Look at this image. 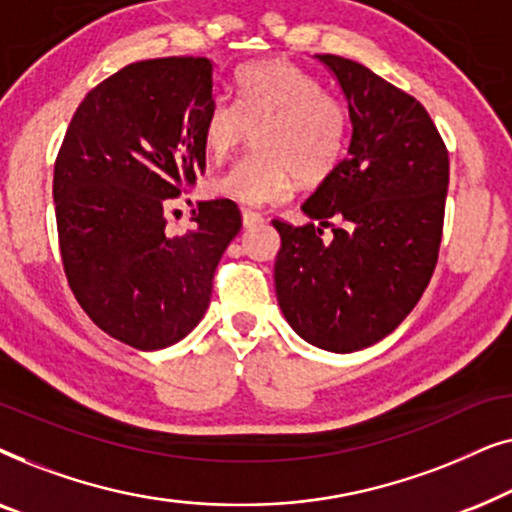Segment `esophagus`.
<instances>
[{
    "label": "esophagus",
    "mask_w": 512,
    "mask_h": 512,
    "mask_svg": "<svg viewBox=\"0 0 512 512\" xmlns=\"http://www.w3.org/2000/svg\"><path fill=\"white\" fill-rule=\"evenodd\" d=\"M242 223H244V228L258 226V223H263V214L254 212V209H242Z\"/></svg>",
    "instance_id": "34e87169"
}]
</instances>
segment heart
I'll list each match as a JSON object with an SVG mask.
<instances>
[{
  "instance_id": "1",
  "label": "heart",
  "mask_w": 512,
  "mask_h": 512,
  "mask_svg": "<svg viewBox=\"0 0 512 512\" xmlns=\"http://www.w3.org/2000/svg\"><path fill=\"white\" fill-rule=\"evenodd\" d=\"M254 130L256 151L212 179V191L242 205L289 198L296 177L319 184L345 156L349 109L296 62L270 58L237 69L235 102L216 97L205 111L202 142L226 158Z\"/></svg>"
}]
</instances>
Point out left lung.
<instances>
[{
    "label": "left lung",
    "instance_id": "8db88e82",
    "mask_svg": "<svg viewBox=\"0 0 512 512\" xmlns=\"http://www.w3.org/2000/svg\"><path fill=\"white\" fill-rule=\"evenodd\" d=\"M319 60L347 97L352 142L303 202L319 226L272 221L282 237L275 289L300 338L347 354L387 338L429 286L443 237L450 158L415 97L354 60L328 53ZM328 225L334 237L324 241Z\"/></svg>",
    "mask_w": 512,
    "mask_h": 512
}]
</instances>
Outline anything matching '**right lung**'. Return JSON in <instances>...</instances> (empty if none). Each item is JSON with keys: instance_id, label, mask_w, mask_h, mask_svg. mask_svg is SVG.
<instances>
[{"instance_id": "add662e5", "label": "right lung", "mask_w": 512, "mask_h": 512, "mask_svg": "<svg viewBox=\"0 0 512 512\" xmlns=\"http://www.w3.org/2000/svg\"><path fill=\"white\" fill-rule=\"evenodd\" d=\"M214 102L207 58L132 62L90 90L55 158L62 268L83 312L111 338L153 352L205 317L216 265L240 233L233 200L198 202L167 235L172 198L205 174L202 121Z\"/></svg>"}]
</instances>
